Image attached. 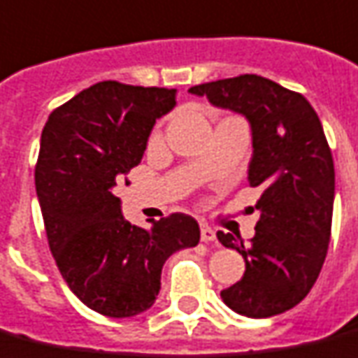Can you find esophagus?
Wrapping results in <instances>:
<instances>
[{"mask_svg": "<svg viewBox=\"0 0 358 358\" xmlns=\"http://www.w3.org/2000/svg\"><path fill=\"white\" fill-rule=\"evenodd\" d=\"M201 241H205V243L216 241V231H214L213 227H208V226H205V224H201Z\"/></svg>", "mask_w": 358, "mask_h": 358, "instance_id": "1", "label": "esophagus"}]
</instances>
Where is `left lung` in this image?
I'll use <instances>...</instances> for the list:
<instances>
[{
	"label": "left lung",
	"mask_w": 358,
	"mask_h": 358,
	"mask_svg": "<svg viewBox=\"0 0 358 358\" xmlns=\"http://www.w3.org/2000/svg\"><path fill=\"white\" fill-rule=\"evenodd\" d=\"M189 92L248 119V184L262 189L250 245L239 233H216L246 266L243 279L220 296L252 319L285 313L313 288L330 243L334 161L319 115L300 92L254 73L195 85Z\"/></svg>",
	"instance_id": "1"
}]
</instances>
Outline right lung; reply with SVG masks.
<instances>
[{
	"label": "right lung",
	"instance_id": "1",
	"mask_svg": "<svg viewBox=\"0 0 358 358\" xmlns=\"http://www.w3.org/2000/svg\"><path fill=\"white\" fill-rule=\"evenodd\" d=\"M174 106L176 89L100 81L57 108L41 132L36 192L49 248L71 292L106 317L150 309L169 256L199 243L192 216L132 226L113 193Z\"/></svg>",
	"mask_w": 358,
	"mask_h": 358
}]
</instances>
